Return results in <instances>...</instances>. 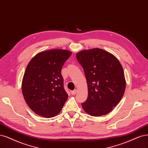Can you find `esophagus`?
<instances>
[{
	"mask_svg": "<svg viewBox=\"0 0 148 148\" xmlns=\"http://www.w3.org/2000/svg\"><path fill=\"white\" fill-rule=\"evenodd\" d=\"M76 93H77V90H76V89H75L74 90H73V91L71 92V94H72L73 95H75Z\"/></svg>",
	"mask_w": 148,
	"mask_h": 148,
	"instance_id": "esophagus-1",
	"label": "esophagus"
}]
</instances>
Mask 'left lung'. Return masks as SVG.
Listing matches in <instances>:
<instances>
[{
	"label": "left lung",
	"mask_w": 148,
	"mask_h": 148,
	"mask_svg": "<svg viewBox=\"0 0 148 148\" xmlns=\"http://www.w3.org/2000/svg\"><path fill=\"white\" fill-rule=\"evenodd\" d=\"M88 83V99L81 103L90 116L109 113L119 103L125 90L123 68L113 54L100 48L82 50L76 53Z\"/></svg>",
	"instance_id": "8db88e82"
}]
</instances>
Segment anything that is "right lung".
I'll list each match as a JSON object with an SVG mask.
<instances>
[{
	"mask_svg": "<svg viewBox=\"0 0 148 148\" xmlns=\"http://www.w3.org/2000/svg\"><path fill=\"white\" fill-rule=\"evenodd\" d=\"M72 53L60 49L44 51L29 62L22 81V92L35 113L52 118L63 108L68 94L64 88L61 70Z\"/></svg>",
	"mask_w": 148,
	"mask_h": 148,
	"instance_id": "right-lung-1",
	"label": "right lung"
}]
</instances>
